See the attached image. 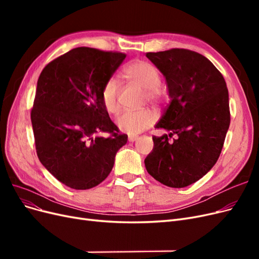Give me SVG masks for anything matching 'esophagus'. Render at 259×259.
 Returning <instances> with one entry per match:
<instances>
[{
    "instance_id": "34e87169",
    "label": "esophagus",
    "mask_w": 259,
    "mask_h": 259,
    "mask_svg": "<svg viewBox=\"0 0 259 259\" xmlns=\"http://www.w3.org/2000/svg\"><path fill=\"white\" fill-rule=\"evenodd\" d=\"M137 138H138L137 135H128V142H135Z\"/></svg>"
}]
</instances>
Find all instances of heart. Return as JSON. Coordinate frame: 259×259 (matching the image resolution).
I'll use <instances>...</instances> for the list:
<instances>
[{
    "instance_id": "obj_1",
    "label": "heart",
    "mask_w": 259,
    "mask_h": 259,
    "mask_svg": "<svg viewBox=\"0 0 259 259\" xmlns=\"http://www.w3.org/2000/svg\"><path fill=\"white\" fill-rule=\"evenodd\" d=\"M122 75L130 83L135 84L144 91V99L148 103L158 104L165 96L161 88V74L159 70L147 61L135 60L126 65L122 70ZM119 84L114 79H109L101 89V101L109 113H114L119 107ZM155 116L148 109L142 110L123 111L116 116V126L127 134L138 133L150 127L154 123Z\"/></svg>"
}]
</instances>
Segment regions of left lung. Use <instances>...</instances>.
<instances>
[{"label": "left lung", "mask_w": 259, "mask_h": 259, "mask_svg": "<svg viewBox=\"0 0 259 259\" xmlns=\"http://www.w3.org/2000/svg\"><path fill=\"white\" fill-rule=\"evenodd\" d=\"M165 76L170 101L155 128L145 159L147 171L171 188L197 182L215 165L230 124L229 95L223 74L203 55L185 49L147 53Z\"/></svg>", "instance_id": "obj_1"}]
</instances>
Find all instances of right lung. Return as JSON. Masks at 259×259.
Returning a JSON list of instances; mask_svg holds the SVG:
<instances>
[{
    "mask_svg": "<svg viewBox=\"0 0 259 259\" xmlns=\"http://www.w3.org/2000/svg\"><path fill=\"white\" fill-rule=\"evenodd\" d=\"M126 55L76 48L46 65L31 109L36 154L60 183L76 190L99 185L110 174L127 135L109 117L101 89ZM107 132V138L98 137Z\"/></svg>",
    "mask_w": 259,
    "mask_h": 259,
    "instance_id": "add662e5",
    "label": "right lung"
}]
</instances>
